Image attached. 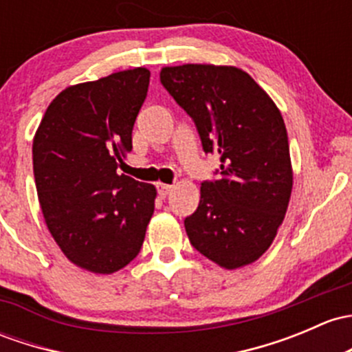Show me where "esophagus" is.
<instances>
[{"label":"esophagus","instance_id":"esophagus-1","mask_svg":"<svg viewBox=\"0 0 352 352\" xmlns=\"http://www.w3.org/2000/svg\"><path fill=\"white\" fill-rule=\"evenodd\" d=\"M157 188H158V194H160L162 197H166V195L173 190V186H168V184L160 182V184H157Z\"/></svg>","mask_w":352,"mask_h":352}]
</instances>
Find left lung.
<instances>
[{"mask_svg": "<svg viewBox=\"0 0 352 352\" xmlns=\"http://www.w3.org/2000/svg\"><path fill=\"white\" fill-rule=\"evenodd\" d=\"M160 80L195 121L221 179L201 186L184 221L192 246L224 270L254 263L272 246L294 187L287 128L273 99L232 65L162 67Z\"/></svg>", "mask_w": 352, "mask_h": 352, "instance_id": "1", "label": "left lung"}]
</instances>
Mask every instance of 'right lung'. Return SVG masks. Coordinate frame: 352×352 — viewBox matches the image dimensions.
Segmentation results:
<instances>
[{"label":"right lung","mask_w":352,"mask_h":352,"mask_svg":"<svg viewBox=\"0 0 352 352\" xmlns=\"http://www.w3.org/2000/svg\"><path fill=\"white\" fill-rule=\"evenodd\" d=\"M150 70L135 67L69 86L33 136L43 219L65 258L96 275L124 268L142 250L157 188L118 173L146 99Z\"/></svg>","instance_id":"right-lung-1"}]
</instances>
